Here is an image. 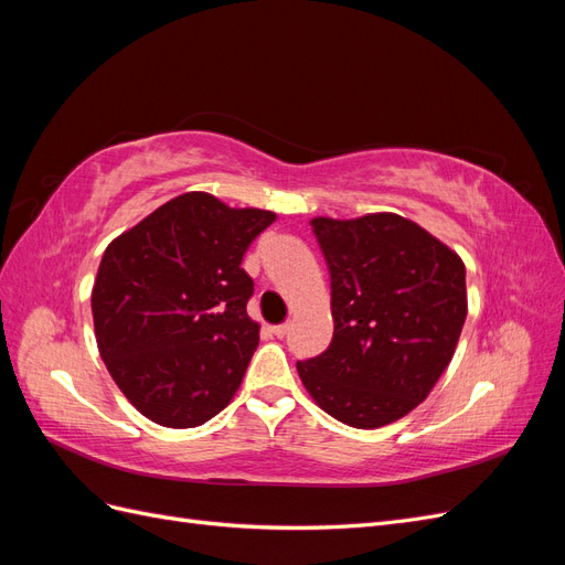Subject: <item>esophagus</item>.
Returning <instances> with one entry per match:
<instances>
[{
  "mask_svg": "<svg viewBox=\"0 0 565 565\" xmlns=\"http://www.w3.org/2000/svg\"><path fill=\"white\" fill-rule=\"evenodd\" d=\"M287 330H289V324H273V328H270V332L276 334L278 339H282L287 334Z\"/></svg>",
  "mask_w": 565,
  "mask_h": 565,
  "instance_id": "esophagus-1",
  "label": "esophagus"
}]
</instances>
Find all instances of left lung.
I'll return each mask as SVG.
<instances>
[{"label":"left lung","instance_id":"8db88e82","mask_svg":"<svg viewBox=\"0 0 565 565\" xmlns=\"http://www.w3.org/2000/svg\"><path fill=\"white\" fill-rule=\"evenodd\" d=\"M332 280L328 351L297 363L320 409L380 429L429 396L467 318L459 254L393 212L311 218Z\"/></svg>","mask_w":565,"mask_h":565}]
</instances>
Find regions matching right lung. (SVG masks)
<instances>
[{"label": "right lung", "instance_id": "1", "mask_svg": "<svg viewBox=\"0 0 565 565\" xmlns=\"http://www.w3.org/2000/svg\"><path fill=\"white\" fill-rule=\"evenodd\" d=\"M276 214L191 191L117 235L92 313L98 353L125 398L167 429H193L241 388L259 322L243 256Z\"/></svg>", "mask_w": 565, "mask_h": 565}]
</instances>
